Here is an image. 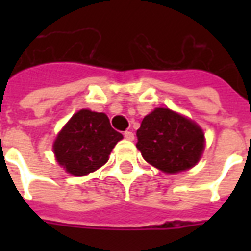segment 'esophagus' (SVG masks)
<instances>
[{
	"instance_id": "1",
	"label": "esophagus",
	"mask_w": 251,
	"mask_h": 251,
	"mask_svg": "<svg viewBox=\"0 0 251 251\" xmlns=\"http://www.w3.org/2000/svg\"><path fill=\"white\" fill-rule=\"evenodd\" d=\"M124 137H125V139H127V141H134L133 131H125V133H124Z\"/></svg>"
}]
</instances>
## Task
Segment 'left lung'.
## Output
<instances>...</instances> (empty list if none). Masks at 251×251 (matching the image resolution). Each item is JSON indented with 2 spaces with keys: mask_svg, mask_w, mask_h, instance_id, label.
Masks as SVG:
<instances>
[{
  "mask_svg": "<svg viewBox=\"0 0 251 251\" xmlns=\"http://www.w3.org/2000/svg\"><path fill=\"white\" fill-rule=\"evenodd\" d=\"M137 138L143 159L164 173L190 169L204 150L203 130L168 108H156L147 114L137 130Z\"/></svg>",
  "mask_w": 251,
  "mask_h": 251,
  "instance_id": "1",
  "label": "left lung"
}]
</instances>
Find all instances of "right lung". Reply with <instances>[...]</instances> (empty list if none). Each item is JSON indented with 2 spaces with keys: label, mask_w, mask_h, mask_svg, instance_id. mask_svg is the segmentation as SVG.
<instances>
[{
  "label": "right lung",
  "mask_w": 251,
  "mask_h": 251,
  "mask_svg": "<svg viewBox=\"0 0 251 251\" xmlns=\"http://www.w3.org/2000/svg\"><path fill=\"white\" fill-rule=\"evenodd\" d=\"M122 138V134L110 126L105 113L80 109L58 133L53 151L65 171L80 177L105 164Z\"/></svg>",
  "instance_id": "1"
}]
</instances>
